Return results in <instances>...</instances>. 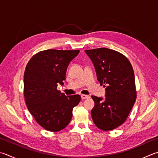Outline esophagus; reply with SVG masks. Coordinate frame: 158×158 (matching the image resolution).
I'll return each instance as SVG.
<instances>
[{
	"instance_id": "34e87169",
	"label": "esophagus",
	"mask_w": 158,
	"mask_h": 158,
	"mask_svg": "<svg viewBox=\"0 0 158 158\" xmlns=\"http://www.w3.org/2000/svg\"><path fill=\"white\" fill-rule=\"evenodd\" d=\"M81 99H85V98H89V96H88V95H85V94H81Z\"/></svg>"
}]
</instances>
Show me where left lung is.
Segmentation results:
<instances>
[{
	"label": "left lung",
	"instance_id": "8db88e82",
	"mask_svg": "<svg viewBox=\"0 0 158 158\" xmlns=\"http://www.w3.org/2000/svg\"><path fill=\"white\" fill-rule=\"evenodd\" d=\"M97 80L106 88L105 97L92 96V118L98 128L110 131L124 123L136 99L134 70L123 54L107 48L85 50Z\"/></svg>",
	"mask_w": 158,
	"mask_h": 158
}]
</instances>
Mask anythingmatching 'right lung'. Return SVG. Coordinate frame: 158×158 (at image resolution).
<instances>
[{"label": "right lung", "mask_w": 158, "mask_h": 158, "mask_svg": "<svg viewBox=\"0 0 158 158\" xmlns=\"http://www.w3.org/2000/svg\"><path fill=\"white\" fill-rule=\"evenodd\" d=\"M79 51L48 49L31 59L24 74V95L29 112L37 123L50 131L69 124L73 109L81 101L79 94L66 96L57 89L66 80L67 68Z\"/></svg>", "instance_id": "right-lung-1"}]
</instances>
